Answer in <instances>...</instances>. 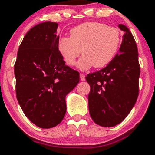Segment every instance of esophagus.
Here are the masks:
<instances>
[{
    "label": "esophagus",
    "mask_w": 155,
    "mask_h": 155,
    "mask_svg": "<svg viewBox=\"0 0 155 155\" xmlns=\"http://www.w3.org/2000/svg\"><path fill=\"white\" fill-rule=\"evenodd\" d=\"M85 75L84 74H80V79H81V81H84L85 80Z\"/></svg>",
    "instance_id": "obj_1"
}]
</instances>
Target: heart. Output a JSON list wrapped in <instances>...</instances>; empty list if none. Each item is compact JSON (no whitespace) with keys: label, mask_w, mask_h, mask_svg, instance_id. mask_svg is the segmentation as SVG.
<instances>
[{"label":"heart","mask_w":155,"mask_h":155,"mask_svg":"<svg viewBox=\"0 0 155 155\" xmlns=\"http://www.w3.org/2000/svg\"><path fill=\"white\" fill-rule=\"evenodd\" d=\"M122 43L120 29L104 22L88 21L70 30L69 37H61L57 48L64 62L69 66L76 64L82 53L78 67L87 69L94 65L102 68L107 65L118 53Z\"/></svg>","instance_id":"b5f03b06"}]
</instances>
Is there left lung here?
Wrapping results in <instances>:
<instances>
[{
  "instance_id": "left-lung-1",
  "label": "left lung",
  "mask_w": 155,
  "mask_h": 155,
  "mask_svg": "<svg viewBox=\"0 0 155 155\" xmlns=\"http://www.w3.org/2000/svg\"><path fill=\"white\" fill-rule=\"evenodd\" d=\"M122 42L112 61L100 71L88 74L91 86L88 95L89 111L96 124L112 127L124 120L134 107L139 94L140 74L138 50L134 37L126 25Z\"/></svg>"
}]
</instances>
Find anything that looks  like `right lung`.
I'll return each instance as SVG.
<instances>
[{
  "mask_svg": "<svg viewBox=\"0 0 155 155\" xmlns=\"http://www.w3.org/2000/svg\"><path fill=\"white\" fill-rule=\"evenodd\" d=\"M58 26L46 21L29 29L14 66L18 104L29 121L42 129L62 121L65 97L79 81V72L66 65L58 51Z\"/></svg>",
  "mask_w": 155,
  "mask_h": 155,
  "instance_id": "1",
  "label": "right lung"
}]
</instances>
